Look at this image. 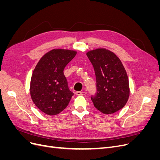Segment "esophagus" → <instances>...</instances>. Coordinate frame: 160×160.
<instances>
[{
    "instance_id": "esophagus-1",
    "label": "esophagus",
    "mask_w": 160,
    "mask_h": 160,
    "mask_svg": "<svg viewBox=\"0 0 160 160\" xmlns=\"http://www.w3.org/2000/svg\"><path fill=\"white\" fill-rule=\"evenodd\" d=\"M75 94L77 95H85L86 92H81V91H76Z\"/></svg>"
}]
</instances>
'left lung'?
I'll return each instance as SVG.
<instances>
[{"label":"left lung","instance_id":"8db88e82","mask_svg":"<svg viewBox=\"0 0 160 160\" xmlns=\"http://www.w3.org/2000/svg\"><path fill=\"white\" fill-rule=\"evenodd\" d=\"M93 66L97 93L91 97L95 108L103 114L122 109L129 97V79L122 61L114 52L99 48L87 52Z\"/></svg>","mask_w":160,"mask_h":160}]
</instances>
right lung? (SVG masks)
<instances>
[{"label": "right lung", "instance_id": "add662e5", "mask_svg": "<svg viewBox=\"0 0 160 160\" xmlns=\"http://www.w3.org/2000/svg\"><path fill=\"white\" fill-rule=\"evenodd\" d=\"M77 51L52 49L43 55L33 71L30 93L33 103L43 113L55 115L69 105L73 95L63 71Z\"/></svg>", "mask_w": 160, "mask_h": 160}]
</instances>
